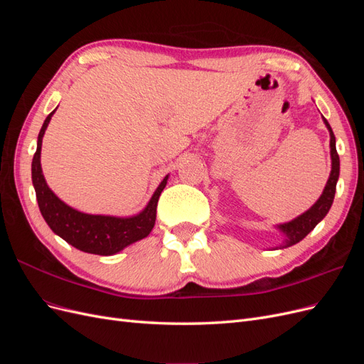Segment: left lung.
<instances>
[{
	"mask_svg": "<svg viewBox=\"0 0 364 364\" xmlns=\"http://www.w3.org/2000/svg\"><path fill=\"white\" fill-rule=\"evenodd\" d=\"M323 123L329 132V149H331V173H329L328 182L323 188V193L318 197L317 202L305 211L304 214L297 215L296 218L290 220L287 223H279L274 228H277L279 232L284 235V241L277 246L274 249H284V247H290L296 243H299L301 240H304L311 230L322 222L323 217L328 214L329 208L333 205L334 200V194H336V185L338 181V174H340V159L336 150V136L333 134V129L329 126L325 117Z\"/></svg>",
	"mask_w": 364,
	"mask_h": 364,
	"instance_id": "1",
	"label": "left lung"
}]
</instances>
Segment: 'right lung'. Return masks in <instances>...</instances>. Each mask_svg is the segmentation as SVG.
<instances>
[{"mask_svg": "<svg viewBox=\"0 0 364 364\" xmlns=\"http://www.w3.org/2000/svg\"><path fill=\"white\" fill-rule=\"evenodd\" d=\"M58 109V107H56ZM56 109L46 118L42 129L38 135V147L31 162V181L36 191V199L41 214L46 220L54 234L86 253L95 255H115L124 247L146 238L156 220V206L159 196L168 181V174L165 176L151 199L136 215L115 217L102 214H86L71 208L51 191L43 178L41 167V149L42 138L46 135L50 119Z\"/></svg>", "mask_w": 364, "mask_h": 364, "instance_id": "1", "label": "right lung"}]
</instances>
